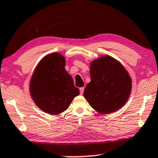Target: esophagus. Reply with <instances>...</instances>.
<instances>
[{"instance_id":"1","label":"esophagus","mask_w":158,"mask_h":158,"mask_svg":"<svg viewBox=\"0 0 158 158\" xmlns=\"http://www.w3.org/2000/svg\"><path fill=\"white\" fill-rule=\"evenodd\" d=\"M84 89H85V87H80L79 88V91H80V94H83L84 93Z\"/></svg>"}]
</instances>
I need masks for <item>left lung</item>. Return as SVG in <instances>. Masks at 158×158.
Listing matches in <instances>:
<instances>
[{"instance_id":"obj_1","label":"left lung","mask_w":158,"mask_h":158,"mask_svg":"<svg viewBox=\"0 0 158 158\" xmlns=\"http://www.w3.org/2000/svg\"><path fill=\"white\" fill-rule=\"evenodd\" d=\"M90 77L84 96L95 111L110 114L125 104L131 93L132 80L118 60L109 55L95 60L90 64Z\"/></svg>"}]
</instances>
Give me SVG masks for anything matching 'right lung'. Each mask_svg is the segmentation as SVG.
Returning a JSON list of instances; mask_svg holds the SVG:
<instances>
[{
    "label": "right lung",
    "mask_w": 158,
    "mask_h": 158,
    "mask_svg": "<svg viewBox=\"0 0 158 158\" xmlns=\"http://www.w3.org/2000/svg\"><path fill=\"white\" fill-rule=\"evenodd\" d=\"M65 58L60 53L46 55L38 63L30 81V94L41 110L57 115L66 110L79 95L72 77L65 69Z\"/></svg>",
    "instance_id": "right-lung-1"
}]
</instances>
